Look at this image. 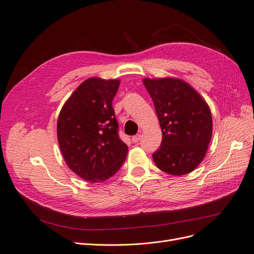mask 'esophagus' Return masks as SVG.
I'll use <instances>...</instances> for the list:
<instances>
[{
  "mask_svg": "<svg viewBox=\"0 0 254 254\" xmlns=\"http://www.w3.org/2000/svg\"><path fill=\"white\" fill-rule=\"evenodd\" d=\"M141 137H142V134H141V133H137V134L133 135V136H132V142H133V143H139V141L141 140Z\"/></svg>",
  "mask_w": 254,
  "mask_h": 254,
  "instance_id": "esophagus-1",
  "label": "esophagus"
}]
</instances>
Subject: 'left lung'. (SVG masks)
<instances>
[{"label": "left lung", "mask_w": 254, "mask_h": 254, "mask_svg": "<svg viewBox=\"0 0 254 254\" xmlns=\"http://www.w3.org/2000/svg\"><path fill=\"white\" fill-rule=\"evenodd\" d=\"M162 129V142L152 158L158 168L181 176L203 160L212 137V114L190 84L176 78L143 80Z\"/></svg>", "instance_id": "8db88e82"}]
</instances>
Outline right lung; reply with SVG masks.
Here are the masks:
<instances>
[{
	"mask_svg": "<svg viewBox=\"0 0 254 254\" xmlns=\"http://www.w3.org/2000/svg\"><path fill=\"white\" fill-rule=\"evenodd\" d=\"M120 81L89 78L60 111L57 137L67 166L80 178L102 182L117 173L127 156L112 107Z\"/></svg>",
	"mask_w": 254,
	"mask_h": 254,
	"instance_id": "1",
	"label": "right lung"
}]
</instances>
